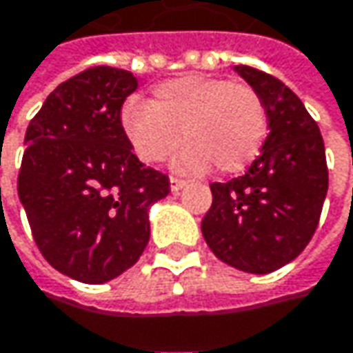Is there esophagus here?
I'll list each match as a JSON object with an SVG mask.
<instances>
[{"label":"esophagus","mask_w":353,"mask_h":353,"mask_svg":"<svg viewBox=\"0 0 353 353\" xmlns=\"http://www.w3.org/2000/svg\"><path fill=\"white\" fill-rule=\"evenodd\" d=\"M185 188V181L183 179H177V177H170V190L172 192H179Z\"/></svg>","instance_id":"34e87169"}]
</instances>
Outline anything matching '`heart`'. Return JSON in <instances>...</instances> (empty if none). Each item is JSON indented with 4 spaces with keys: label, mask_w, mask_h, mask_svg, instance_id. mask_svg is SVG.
I'll list each match as a JSON object with an SVG mask.
<instances>
[{
    "label": "heart",
    "mask_w": 353,
    "mask_h": 353,
    "mask_svg": "<svg viewBox=\"0 0 353 353\" xmlns=\"http://www.w3.org/2000/svg\"><path fill=\"white\" fill-rule=\"evenodd\" d=\"M121 127L133 153L143 163H157L176 149L181 174H204L214 165L222 174H239L261 153L269 121L256 90L228 79L188 74L163 82L151 101L129 99Z\"/></svg>",
    "instance_id": "obj_1"
}]
</instances>
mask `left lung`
Instances as JSON below:
<instances>
[{
	"label": "left lung",
	"mask_w": 353,
	"mask_h": 353,
	"mask_svg": "<svg viewBox=\"0 0 353 353\" xmlns=\"http://www.w3.org/2000/svg\"><path fill=\"white\" fill-rule=\"evenodd\" d=\"M234 72L265 103L269 135L248 172L212 183L204 241L226 265L267 274L309 244L327 196L325 147L301 99L279 79L250 66Z\"/></svg>",
	"instance_id": "8db88e82"
}]
</instances>
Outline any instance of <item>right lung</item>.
Here are the masks:
<instances>
[{
    "mask_svg": "<svg viewBox=\"0 0 353 353\" xmlns=\"http://www.w3.org/2000/svg\"><path fill=\"white\" fill-rule=\"evenodd\" d=\"M141 79L94 66L58 84L30 121L17 196L34 241L62 274L101 285L131 269L149 242V208L168 176L131 151L121 107Z\"/></svg>",
    "mask_w": 353,
    "mask_h": 353,
    "instance_id": "obj_1",
    "label": "right lung"
}]
</instances>
